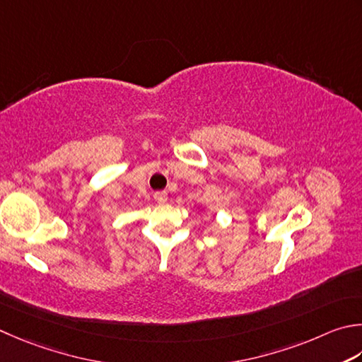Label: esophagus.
<instances>
[{"mask_svg":"<svg viewBox=\"0 0 362 362\" xmlns=\"http://www.w3.org/2000/svg\"><path fill=\"white\" fill-rule=\"evenodd\" d=\"M153 199L158 204H165L168 201V193L166 191H157V193L153 194Z\"/></svg>","mask_w":362,"mask_h":362,"instance_id":"1","label":"esophagus"}]
</instances>
